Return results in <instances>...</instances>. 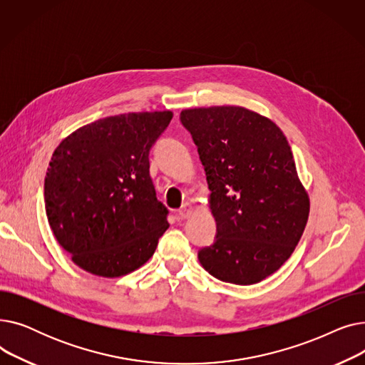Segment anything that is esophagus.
Segmentation results:
<instances>
[{
	"label": "esophagus",
	"instance_id": "34e87169",
	"mask_svg": "<svg viewBox=\"0 0 365 365\" xmlns=\"http://www.w3.org/2000/svg\"><path fill=\"white\" fill-rule=\"evenodd\" d=\"M190 215H192V204L185 202V204L182 205V208L179 210V216H180L182 219H187Z\"/></svg>",
	"mask_w": 365,
	"mask_h": 365
}]
</instances>
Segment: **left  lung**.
Instances as JSON below:
<instances>
[{
	"label": "left lung",
	"instance_id": "8db88e82",
	"mask_svg": "<svg viewBox=\"0 0 365 365\" xmlns=\"http://www.w3.org/2000/svg\"><path fill=\"white\" fill-rule=\"evenodd\" d=\"M204 165L216 241L198 260L215 278L250 285L277 272L309 217L292 148L279 127L242 106L180 112Z\"/></svg>",
	"mask_w": 365,
	"mask_h": 365
}]
</instances>
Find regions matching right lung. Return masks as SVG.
<instances>
[{"instance_id": "add662e5", "label": "right lung", "mask_w": 365, "mask_h": 365, "mask_svg": "<svg viewBox=\"0 0 365 365\" xmlns=\"http://www.w3.org/2000/svg\"><path fill=\"white\" fill-rule=\"evenodd\" d=\"M171 110L130 112L75 130L44 182L51 231L81 269L117 278L139 269L170 226L149 176V150Z\"/></svg>"}]
</instances>
